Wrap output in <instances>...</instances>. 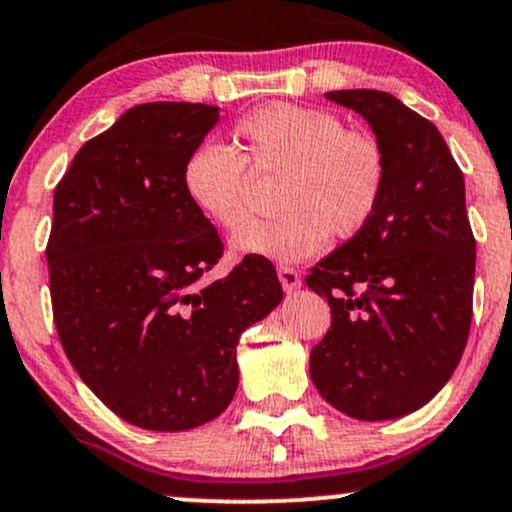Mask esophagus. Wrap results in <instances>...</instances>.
I'll return each instance as SVG.
<instances>
[{"label": "esophagus", "instance_id": "34e87169", "mask_svg": "<svg viewBox=\"0 0 512 512\" xmlns=\"http://www.w3.org/2000/svg\"><path fill=\"white\" fill-rule=\"evenodd\" d=\"M278 278H280V285L285 292H294L302 287V275L297 273V270L290 268V266H280L278 268Z\"/></svg>", "mask_w": 512, "mask_h": 512}]
</instances>
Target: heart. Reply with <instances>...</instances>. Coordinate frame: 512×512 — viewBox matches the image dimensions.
I'll use <instances>...</instances> for the list:
<instances>
[{"mask_svg": "<svg viewBox=\"0 0 512 512\" xmlns=\"http://www.w3.org/2000/svg\"><path fill=\"white\" fill-rule=\"evenodd\" d=\"M237 150L201 143L182 170L184 194L203 218L237 230L249 206V172H282L278 208L234 234L237 256L294 263L318 254L330 234L357 237L374 220L388 184L381 141L345 129L340 117L314 107L270 102L234 124Z\"/></svg>", "mask_w": 512, "mask_h": 512, "instance_id": "obj_1", "label": "heart"}]
</instances>
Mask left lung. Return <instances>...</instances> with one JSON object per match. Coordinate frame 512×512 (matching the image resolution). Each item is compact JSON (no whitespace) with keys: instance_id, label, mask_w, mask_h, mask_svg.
Returning a JSON list of instances; mask_svg holds the SVG:
<instances>
[{"instance_id":"left-lung-1","label":"left lung","mask_w":512,"mask_h":512,"mask_svg":"<svg viewBox=\"0 0 512 512\" xmlns=\"http://www.w3.org/2000/svg\"><path fill=\"white\" fill-rule=\"evenodd\" d=\"M326 98L369 122L388 184L374 220L306 275L330 306L309 374L335 410L386 422L434 398L467 345L477 256L465 179L441 131L395 95L354 88Z\"/></svg>"}]
</instances>
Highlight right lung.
<instances>
[{
    "instance_id": "1",
    "label": "right lung",
    "mask_w": 512,
    "mask_h": 512,
    "mask_svg": "<svg viewBox=\"0 0 512 512\" xmlns=\"http://www.w3.org/2000/svg\"><path fill=\"white\" fill-rule=\"evenodd\" d=\"M220 119L201 102H146L76 153L47 242L54 326L81 381L124 422L186 431L230 405L242 333L282 302L268 258L218 263V230L184 194L189 153Z\"/></svg>"
}]
</instances>
